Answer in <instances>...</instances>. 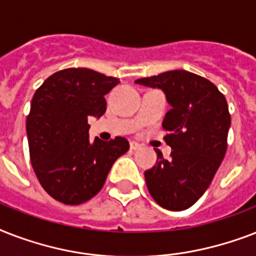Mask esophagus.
<instances>
[{
	"mask_svg": "<svg viewBox=\"0 0 256 256\" xmlns=\"http://www.w3.org/2000/svg\"><path fill=\"white\" fill-rule=\"evenodd\" d=\"M130 148H132V150H138V148H140V144H138L136 140H132V142H130Z\"/></svg>",
	"mask_w": 256,
	"mask_h": 256,
	"instance_id": "obj_1",
	"label": "esophagus"
}]
</instances>
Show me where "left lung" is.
Listing matches in <instances>:
<instances>
[{
    "label": "left lung",
    "mask_w": 256,
    "mask_h": 256,
    "mask_svg": "<svg viewBox=\"0 0 256 256\" xmlns=\"http://www.w3.org/2000/svg\"><path fill=\"white\" fill-rule=\"evenodd\" d=\"M136 84L160 88L171 108L166 112L164 136L171 160L156 150L154 168L144 171L148 192L166 210L191 207L208 188L227 150L231 124L227 100L218 88L203 77L170 70Z\"/></svg>",
    "instance_id": "obj_1"
}]
</instances>
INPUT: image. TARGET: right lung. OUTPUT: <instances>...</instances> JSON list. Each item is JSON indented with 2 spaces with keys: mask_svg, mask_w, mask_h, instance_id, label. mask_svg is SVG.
<instances>
[{
  "mask_svg": "<svg viewBox=\"0 0 256 256\" xmlns=\"http://www.w3.org/2000/svg\"><path fill=\"white\" fill-rule=\"evenodd\" d=\"M120 80L85 68L50 76L34 92L26 120L32 166L50 196L81 204L104 186L112 164L128 150L126 138L88 140V116L106 112L104 96Z\"/></svg>",
  "mask_w": 256,
  "mask_h": 256,
  "instance_id": "add662e5",
  "label": "right lung"
}]
</instances>
